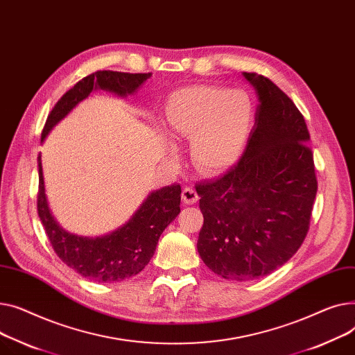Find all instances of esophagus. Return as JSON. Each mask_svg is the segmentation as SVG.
<instances>
[{"mask_svg":"<svg viewBox=\"0 0 355 355\" xmlns=\"http://www.w3.org/2000/svg\"><path fill=\"white\" fill-rule=\"evenodd\" d=\"M182 200L186 205H193L199 200V195L192 186H186V187H183V191H182Z\"/></svg>","mask_w":355,"mask_h":355,"instance_id":"obj_1","label":"esophagus"}]
</instances>
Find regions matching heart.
<instances>
[{
    "mask_svg": "<svg viewBox=\"0 0 355 355\" xmlns=\"http://www.w3.org/2000/svg\"><path fill=\"white\" fill-rule=\"evenodd\" d=\"M164 126L176 139H191V155L206 173H219L241 157L254 123V104L242 90L192 86L164 103Z\"/></svg>",
    "mask_w": 355,
    "mask_h": 355,
    "instance_id": "obj_1",
    "label": "heart"
}]
</instances>
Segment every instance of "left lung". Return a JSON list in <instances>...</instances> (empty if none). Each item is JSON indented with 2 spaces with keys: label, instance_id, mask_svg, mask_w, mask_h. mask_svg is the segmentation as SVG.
I'll use <instances>...</instances> for the list:
<instances>
[{
  "label": "left lung",
  "instance_id": "8db88e82",
  "mask_svg": "<svg viewBox=\"0 0 355 355\" xmlns=\"http://www.w3.org/2000/svg\"><path fill=\"white\" fill-rule=\"evenodd\" d=\"M243 76L259 98L245 152L223 176L196 184L203 214L198 252L232 281L265 277L294 257L318 189L304 116L268 77Z\"/></svg>",
  "mask_w": 355,
  "mask_h": 355
}]
</instances>
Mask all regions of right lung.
<instances>
[{
  "label": "right lung",
  "mask_w": 355,
  "mask_h": 355,
  "mask_svg": "<svg viewBox=\"0 0 355 355\" xmlns=\"http://www.w3.org/2000/svg\"><path fill=\"white\" fill-rule=\"evenodd\" d=\"M152 73H121L103 70L85 78L55 103L44 124L41 141L55 124L64 119L93 90L103 89L119 96L135 93ZM180 184L162 187L152 192L132 219L117 231L83 238L61 229L50 214L41 156H38L37 211L57 257L81 277L94 282H119L137 275L155 255L162 232L180 212Z\"/></svg>",
  "instance_id": "add662e5"
}]
</instances>
